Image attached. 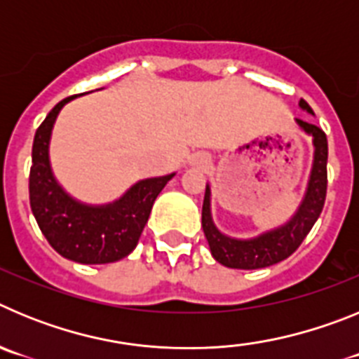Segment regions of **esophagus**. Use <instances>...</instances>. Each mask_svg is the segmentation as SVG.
Returning <instances> with one entry per match:
<instances>
[{"instance_id": "obj_1", "label": "esophagus", "mask_w": 359, "mask_h": 359, "mask_svg": "<svg viewBox=\"0 0 359 359\" xmlns=\"http://www.w3.org/2000/svg\"><path fill=\"white\" fill-rule=\"evenodd\" d=\"M208 156L207 154H203V152H198V154H194L192 156V160H190V163L196 165V167H205V165H208Z\"/></svg>"}]
</instances>
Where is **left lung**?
I'll list each match as a JSON object with an SVG mask.
<instances>
[{
	"mask_svg": "<svg viewBox=\"0 0 359 359\" xmlns=\"http://www.w3.org/2000/svg\"><path fill=\"white\" fill-rule=\"evenodd\" d=\"M300 107L311 115H315L304 98L300 100ZM297 123L307 135L313 136L315 160H313L306 196H304L297 214L286 224L266 231L255 239H231V237L221 233L212 221L210 187L207 185L205 201H203L201 226L208 241V246H210L212 257L219 264L236 269H259L277 264V262L287 259L291 253L297 252V248L302 244L313 224L316 223V219L322 214L325 194H327V136L313 123L304 122L300 118H297Z\"/></svg>",
	"mask_w": 359,
	"mask_h": 359,
	"instance_id": "obj_1",
	"label": "left lung"
}]
</instances>
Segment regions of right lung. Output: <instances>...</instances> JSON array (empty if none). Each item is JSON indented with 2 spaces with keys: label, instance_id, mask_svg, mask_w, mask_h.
Segmentation results:
<instances>
[{
  "label": "right lung",
  "instance_id": "1",
  "mask_svg": "<svg viewBox=\"0 0 359 359\" xmlns=\"http://www.w3.org/2000/svg\"><path fill=\"white\" fill-rule=\"evenodd\" d=\"M72 98L57 104L34 136L28 177L32 214L59 255L81 264L116 262L136 248L154 199L174 174L142 180L115 203L102 207L84 205L66 194L53 177L48 145L53 122Z\"/></svg>",
  "mask_w": 359,
  "mask_h": 359
}]
</instances>
